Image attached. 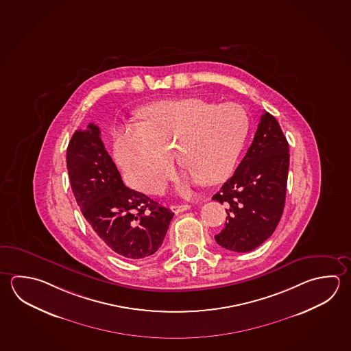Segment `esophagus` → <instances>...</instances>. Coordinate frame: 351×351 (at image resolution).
Wrapping results in <instances>:
<instances>
[{
	"instance_id": "esophagus-1",
	"label": "esophagus",
	"mask_w": 351,
	"mask_h": 351,
	"mask_svg": "<svg viewBox=\"0 0 351 351\" xmlns=\"http://www.w3.org/2000/svg\"><path fill=\"white\" fill-rule=\"evenodd\" d=\"M188 209H191V205L189 204L172 205V206H171V210H172L174 214L183 213V211L188 210Z\"/></svg>"
}]
</instances>
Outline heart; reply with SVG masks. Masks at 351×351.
Returning <instances> with one entry per match:
<instances>
[{"mask_svg": "<svg viewBox=\"0 0 351 351\" xmlns=\"http://www.w3.org/2000/svg\"><path fill=\"white\" fill-rule=\"evenodd\" d=\"M142 126L122 130L115 152L128 183L158 194L179 166L199 184L221 182L234 169L249 131V117L234 102L217 105L199 97L152 102L138 114Z\"/></svg>", "mask_w": 351, "mask_h": 351, "instance_id": "1", "label": "heart"}]
</instances>
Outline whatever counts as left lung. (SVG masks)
Instances as JSON below:
<instances>
[{
  "label": "left lung",
  "mask_w": 351,
  "mask_h": 351,
  "mask_svg": "<svg viewBox=\"0 0 351 351\" xmlns=\"http://www.w3.org/2000/svg\"><path fill=\"white\" fill-rule=\"evenodd\" d=\"M288 167L286 136L274 116L265 112L241 163L213 197L228 206V221L215 235L221 247L249 252L274 234L285 209Z\"/></svg>",
  "instance_id": "8db88e82"
}]
</instances>
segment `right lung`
<instances>
[{
    "label": "right lung",
    "instance_id": "1",
    "mask_svg": "<svg viewBox=\"0 0 351 351\" xmlns=\"http://www.w3.org/2000/svg\"><path fill=\"white\" fill-rule=\"evenodd\" d=\"M66 168L77 205L105 246L131 260L157 252L174 213L123 184L94 123L73 134Z\"/></svg>",
    "mask_w": 351,
    "mask_h": 351
}]
</instances>
